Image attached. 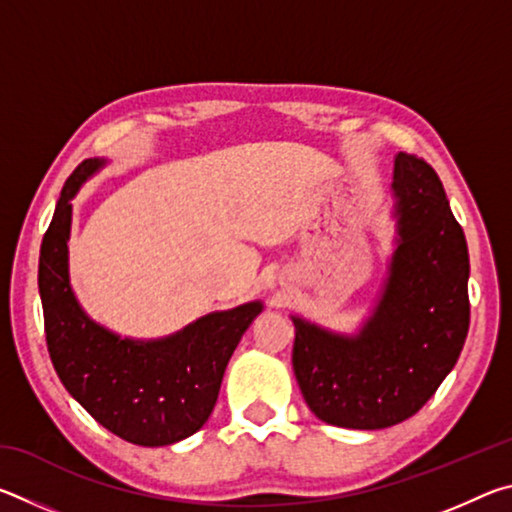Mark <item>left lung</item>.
I'll return each mask as SVG.
<instances>
[{"mask_svg":"<svg viewBox=\"0 0 512 512\" xmlns=\"http://www.w3.org/2000/svg\"><path fill=\"white\" fill-rule=\"evenodd\" d=\"M395 250L357 334L291 316L293 372L316 418L386 429L418 413L456 366L470 327V257L443 183L422 158L395 155Z\"/></svg>","mask_w":512,"mask_h":512,"instance_id":"obj_1","label":"left lung"}]
</instances>
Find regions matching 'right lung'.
Here are the masks:
<instances>
[{"instance_id": "obj_1", "label": "right lung", "mask_w": 512, "mask_h": 512, "mask_svg": "<svg viewBox=\"0 0 512 512\" xmlns=\"http://www.w3.org/2000/svg\"><path fill=\"white\" fill-rule=\"evenodd\" d=\"M106 160H83L65 180L40 246L38 287L47 348L67 393L101 427L142 447H164L203 427L232 352L264 305L214 311L153 341L124 339L85 314L69 284L72 198Z\"/></svg>"}]
</instances>
